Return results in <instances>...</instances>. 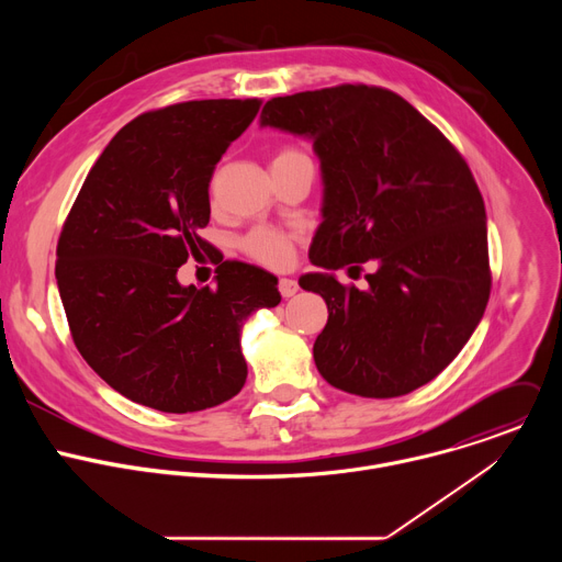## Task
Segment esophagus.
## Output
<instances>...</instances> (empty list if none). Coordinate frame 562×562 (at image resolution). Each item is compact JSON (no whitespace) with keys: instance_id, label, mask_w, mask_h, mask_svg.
Instances as JSON below:
<instances>
[{"instance_id":"obj_1","label":"esophagus","mask_w":562,"mask_h":562,"mask_svg":"<svg viewBox=\"0 0 562 562\" xmlns=\"http://www.w3.org/2000/svg\"><path fill=\"white\" fill-rule=\"evenodd\" d=\"M278 289H280V293H282V297H291V295H295L297 293V282L295 280H291V278H282L280 280V284H278Z\"/></svg>"}]
</instances>
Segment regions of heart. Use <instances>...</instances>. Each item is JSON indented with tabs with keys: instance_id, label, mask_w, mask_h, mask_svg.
<instances>
[{
	"instance_id": "b5f03b06",
	"label": "heart",
	"mask_w": 562,
	"mask_h": 562,
	"mask_svg": "<svg viewBox=\"0 0 562 562\" xmlns=\"http://www.w3.org/2000/svg\"><path fill=\"white\" fill-rule=\"evenodd\" d=\"M297 157H306V155L295 146H282L273 155V165L289 162V159H297ZM239 247H243V251L260 265L284 267L293 254V235L276 226H258L243 237Z\"/></svg>"
}]
</instances>
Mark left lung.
Segmentation results:
<instances>
[{
  "mask_svg": "<svg viewBox=\"0 0 562 562\" xmlns=\"http://www.w3.org/2000/svg\"><path fill=\"white\" fill-rule=\"evenodd\" d=\"M262 126L313 139L325 206L308 258L329 271L375 262L369 289L306 273L329 319L313 345L323 378L362 397L405 395L467 345L492 293L487 215L460 150L405 98L340 85L273 98Z\"/></svg>",
  "mask_w": 562,
  "mask_h": 562,
  "instance_id": "obj_1",
  "label": "left lung"
}]
</instances>
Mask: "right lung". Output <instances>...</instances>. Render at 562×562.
<instances>
[{"mask_svg": "<svg viewBox=\"0 0 562 562\" xmlns=\"http://www.w3.org/2000/svg\"><path fill=\"white\" fill-rule=\"evenodd\" d=\"M262 100H193L148 111L104 148L57 239L55 278L72 342L89 367L137 405L191 414L247 382L239 327L280 304L278 278L237 260L217 284L178 282L209 243V182Z\"/></svg>", "mask_w": 562, "mask_h": 562, "instance_id": "obj_1", "label": "right lung"}]
</instances>
